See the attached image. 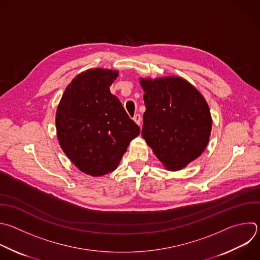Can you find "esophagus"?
Masks as SVG:
<instances>
[{"instance_id": "1", "label": "esophagus", "mask_w": 260, "mask_h": 260, "mask_svg": "<svg viewBox=\"0 0 260 260\" xmlns=\"http://www.w3.org/2000/svg\"><path fill=\"white\" fill-rule=\"evenodd\" d=\"M135 120V122L138 124V125H141V121H142V118H141V115L140 114H136L133 118Z\"/></svg>"}]
</instances>
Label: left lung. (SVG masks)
I'll return each mask as SVG.
<instances>
[{
  "label": "left lung",
  "mask_w": 260,
  "mask_h": 260,
  "mask_svg": "<svg viewBox=\"0 0 260 260\" xmlns=\"http://www.w3.org/2000/svg\"><path fill=\"white\" fill-rule=\"evenodd\" d=\"M146 111L142 137L164 167L177 171L205 150L212 126L207 102L180 76L141 78Z\"/></svg>",
  "instance_id": "8db88e82"
}]
</instances>
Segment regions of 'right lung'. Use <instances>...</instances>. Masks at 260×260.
Returning <instances> with one entry per match:
<instances>
[{"label": "right lung", "mask_w": 260, "mask_h": 260, "mask_svg": "<svg viewBox=\"0 0 260 260\" xmlns=\"http://www.w3.org/2000/svg\"><path fill=\"white\" fill-rule=\"evenodd\" d=\"M117 70L93 68L65 89L56 111L57 137L66 156L82 172L101 177L117 168L140 127L110 93Z\"/></svg>", "instance_id": "right-lung-1"}]
</instances>
